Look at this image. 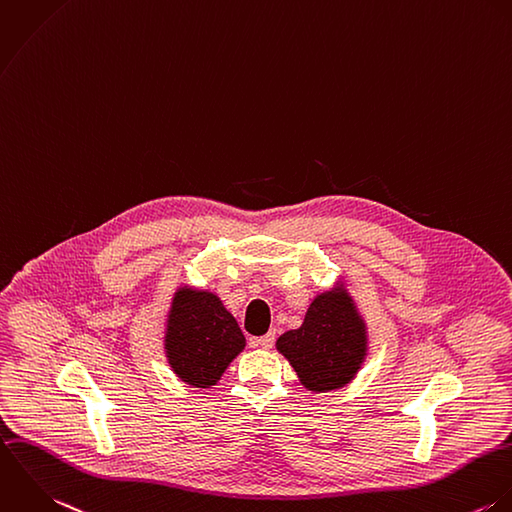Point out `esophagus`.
<instances>
[{
  "instance_id": "esophagus-1",
  "label": "esophagus",
  "mask_w": 512,
  "mask_h": 512,
  "mask_svg": "<svg viewBox=\"0 0 512 512\" xmlns=\"http://www.w3.org/2000/svg\"><path fill=\"white\" fill-rule=\"evenodd\" d=\"M274 341H276V334H274V332H268L266 336L258 338V345H260L262 349H270V347L274 345Z\"/></svg>"
}]
</instances>
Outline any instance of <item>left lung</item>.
<instances>
[{
	"instance_id": "obj_1",
	"label": "left lung",
	"mask_w": 512,
	"mask_h": 512,
	"mask_svg": "<svg viewBox=\"0 0 512 512\" xmlns=\"http://www.w3.org/2000/svg\"><path fill=\"white\" fill-rule=\"evenodd\" d=\"M276 347L310 391L340 389L365 359V324L349 294L338 286L320 294L310 304L302 328L280 336Z\"/></svg>"
}]
</instances>
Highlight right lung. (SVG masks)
Instances as JSON below:
<instances>
[{
    "instance_id": "add662e5",
    "label": "right lung",
    "mask_w": 512,
    "mask_h": 512,
    "mask_svg": "<svg viewBox=\"0 0 512 512\" xmlns=\"http://www.w3.org/2000/svg\"><path fill=\"white\" fill-rule=\"evenodd\" d=\"M246 340L212 292L180 288L172 298L165 349L172 371L192 387L216 385Z\"/></svg>"
}]
</instances>
